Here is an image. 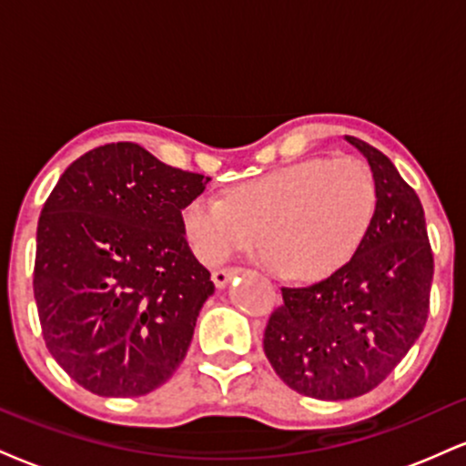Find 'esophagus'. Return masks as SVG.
Masks as SVG:
<instances>
[{
    "instance_id": "1",
    "label": "esophagus",
    "mask_w": 466,
    "mask_h": 466,
    "mask_svg": "<svg viewBox=\"0 0 466 466\" xmlns=\"http://www.w3.org/2000/svg\"><path fill=\"white\" fill-rule=\"evenodd\" d=\"M240 271H243V268H240V267L217 268V271H212V282L217 284V289H223L229 282V279H232L234 276H238Z\"/></svg>"
}]
</instances>
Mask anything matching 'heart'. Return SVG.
<instances>
[{"mask_svg":"<svg viewBox=\"0 0 466 466\" xmlns=\"http://www.w3.org/2000/svg\"><path fill=\"white\" fill-rule=\"evenodd\" d=\"M375 208L378 184L367 162L306 158L238 184L226 199H190L182 226L208 265L254 249L265 229V265L287 282H312L351 260Z\"/></svg>","mask_w":466,"mask_h":466,"instance_id":"obj_1","label":"heart"}]
</instances>
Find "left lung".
<instances>
[{
    "instance_id": "8db88e82",
    "label": "left lung",
    "mask_w": 466,
    "mask_h": 466,
    "mask_svg": "<svg viewBox=\"0 0 466 466\" xmlns=\"http://www.w3.org/2000/svg\"><path fill=\"white\" fill-rule=\"evenodd\" d=\"M367 156L378 208L351 260L310 287H282L268 317L265 354L299 395L340 401L382 384L425 328L434 254L423 206L380 149Z\"/></svg>"
}]
</instances>
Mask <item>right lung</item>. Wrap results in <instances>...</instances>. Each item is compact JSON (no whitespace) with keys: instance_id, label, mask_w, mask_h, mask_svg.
Returning a JSON list of instances; mask_svg holds the SVG:
<instances>
[{"instance_id":"1","label":"right lung","mask_w":466,"mask_h":466,"mask_svg":"<svg viewBox=\"0 0 466 466\" xmlns=\"http://www.w3.org/2000/svg\"><path fill=\"white\" fill-rule=\"evenodd\" d=\"M208 182L137 143H110L49 193L32 287L45 345L82 389L141 397L184 360L215 284L184 238L182 210Z\"/></svg>"}]
</instances>
